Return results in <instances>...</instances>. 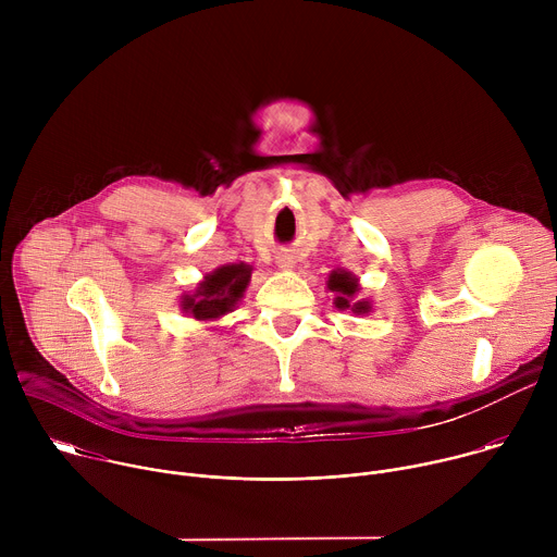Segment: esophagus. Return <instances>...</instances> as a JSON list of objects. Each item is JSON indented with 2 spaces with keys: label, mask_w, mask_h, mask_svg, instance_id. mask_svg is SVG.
<instances>
[{
  "label": "esophagus",
  "mask_w": 557,
  "mask_h": 557,
  "mask_svg": "<svg viewBox=\"0 0 557 557\" xmlns=\"http://www.w3.org/2000/svg\"><path fill=\"white\" fill-rule=\"evenodd\" d=\"M277 267H280L282 271H290V269L295 267V260H293V256H288V253H282V256H277Z\"/></svg>",
  "instance_id": "obj_1"
}]
</instances>
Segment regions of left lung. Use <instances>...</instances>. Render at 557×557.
Wrapping results in <instances>:
<instances>
[{
	"label": "left lung",
	"mask_w": 557,
	"mask_h": 557,
	"mask_svg": "<svg viewBox=\"0 0 557 557\" xmlns=\"http://www.w3.org/2000/svg\"><path fill=\"white\" fill-rule=\"evenodd\" d=\"M329 288H331V293H335L333 304L339 310H352L357 314H368L372 310V304L368 299H357L361 288L352 273L342 271V269L333 271L329 277Z\"/></svg>",
	"instance_id": "left-lung-1"
}]
</instances>
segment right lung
<instances>
[{"label": "right lung", "mask_w": 557, "mask_h": 557, "mask_svg": "<svg viewBox=\"0 0 557 557\" xmlns=\"http://www.w3.org/2000/svg\"><path fill=\"white\" fill-rule=\"evenodd\" d=\"M251 271L253 269L245 262L218 267L213 273L205 275L191 295H183V312L198 322H213L218 317L231 312L235 304L245 297L251 282Z\"/></svg>", "instance_id": "right-lung-1"}]
</instances>
